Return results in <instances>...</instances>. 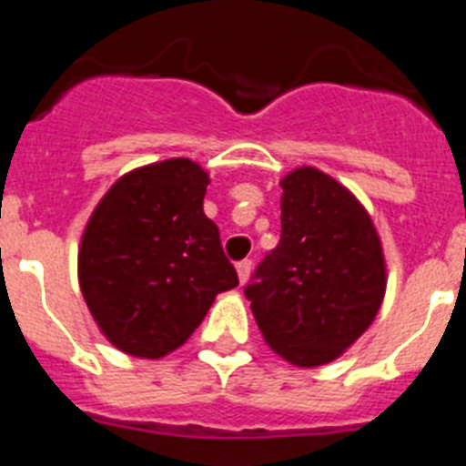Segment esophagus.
Instances as JSON below:
<instances>
[{"instance_id":"esophagus-1","label":"esophagus","mask_w":466,"mask_h":466,"mask_svg":"<svg viewBox=\"0 0 466 466\" xmlns=\"http://www.w3.org/2000/svg\"><path fill=\"white\" fill-rule=\"evenodd\" d=\"M236 270H238V279H240V284H245L247 279H249V273H252V261H240L236 266Z\"/></svg>"}]
</instances>
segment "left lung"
Listing matches in <instances>:
<instances>
[{"mask_svg":"<svg viewBox=\"0 0 466 466\" xmlns=\"http://www.w3.org/2000/svg\"><path fill=\"white\" fill-rule=\"evenodd\" d=\"M279 187L282 238L245 296L268 348L315 369L339 360L376 319L385 254L371 214L327 172L300 166Z\"/></svg>","mask_w":466,"mask_h":466,"instance_id":"obj_1","label":"left lung"}]
</instances>
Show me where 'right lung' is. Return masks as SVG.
<instances>
[{"mask_svg": "<svg viewBox=\"0 0 466 466\" xmlns=\"http://www.w3.org/2000/svg\"><path fill=\"white\" fill-rule=\"evenodd\" d=\"M209 175L191 158L135 167L111 184L79 245V287L102 336L160 360L238 287L219 228L203 212Z\"/></svg>", "mask_w": 466, "mask_h": 466, "instance_id": "add662e5", "label": "right lung"}]
</instances>
